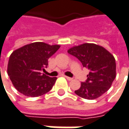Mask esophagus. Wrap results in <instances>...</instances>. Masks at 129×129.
Returning a JSON list of instances; mask_svg holds the SVG:
<instances>
[{
	"instance_id": "obj_1",
	"label": "esophagus",
	"mask_w": 129,
	"mask_h": 129,
	"mask_svg": "<svg viewBox=\"0 0 129 129\" xmlns=\"http://www.w3.org/2000/svg\"><path fill=\"white\" fill-rule=\"evenodd\" d=\"M64 77H65V78H66V79H67L68 81H72L73 79V78H71V77H68V76H64Z\"/></svg>"
}]
</instances>
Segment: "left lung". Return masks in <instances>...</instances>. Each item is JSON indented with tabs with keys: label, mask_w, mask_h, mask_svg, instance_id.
<instances>
[{
	"label": "left lung",
	"mask_w": 129,
	"mask_h": 129,
	"mask_svg": "<svg viewBox=\"0 0 129 129\" xmlns=\"http://www.w3.org/2000/svg\"><path fill=\"white\" fill-rule=\"evenodd\" d=\"M68 53L90 70L86 82H82L80 88L75 90L76 95L86 100H95L111 88L116 77V62L114 56L105 48L85 43L70 48Z\"/></svg>",
	"instance_id": "obj_1"
}]
</instances>
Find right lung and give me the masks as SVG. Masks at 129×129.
Masks as SVG:
<instances>
[{
  "instance_id": "1",
  "label": "right lung",
  "mask_w": 129,
  "mask_h": 129,
  "mask_svg": "<svg viewBox=\"0 0 129 129\" xmlns=\"http://www.w3.org/2000/svg\"><path fill=\"white\" fill-rule=\"evenodd\" d=\"M60 45L34 42L14 50L10 55L7 73L18 91L26 96L37 97L49 92L56 77H50L41 71L48 65V58Z\"/></svg>"
}]
</instances>
